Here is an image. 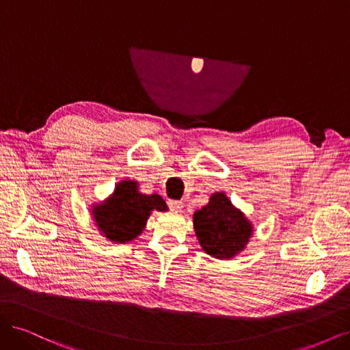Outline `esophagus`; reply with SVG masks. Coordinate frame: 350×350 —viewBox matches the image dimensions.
I'll return each mask as SVG.
<instances>
[{
  "mask_svg": "<svg viewBox=\"0 0 350 350\" xmlns=\"http://www.w3.org/2000/svg\"><path fill=\"white\" fill-rule=\"evenodd\" d=\"M167 206L171 207V210H174V211H179L184 207V203H183V201H179V200H169Z\"/></svg>",
  "mask_w": 350,
  "mask_h": 350,
  "instance_id": "esophagus-1",
  "label": "esophagus"
}]
</instances>
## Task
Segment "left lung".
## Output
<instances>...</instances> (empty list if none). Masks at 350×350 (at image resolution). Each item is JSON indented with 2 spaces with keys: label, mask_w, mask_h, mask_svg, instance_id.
<instances>
[{
  "label": "left lung",
  "mask_w": 350,
  "mask_h": 350,
  "mask_svg": "<svg viewBox=\"0 0 350 350\" xmlns=\"http://www.w3.org/2000/svg\"><path fill=\"white\" fill-rule=\"evenodd\" d=\"M194 229L203 250L220 260L235 257L252 235V225L224 193L213 194L207 206L196 211Z\"/></svg>",
  "instance_id": "left-lung-1"
}]
</instances>
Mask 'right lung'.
<instances>
[{"mask_svg":"<svg viewBox=\"0 0 350 350\" xmlns=\"http://www.w3.org/2000/svg\"><path fill=\"white\" fill-rule=\"evenodd\" d=\"M153 210H167L161 196L140 194L137 183L122 181L116 184L113 194L105 203L93 208V217L105 237L124 243L142 234Z\"/></svg>","mask_w":350,"mask_h":350,"instance_id":"right-lung-1","label":"right lung"}]
</instances>
